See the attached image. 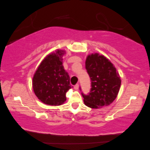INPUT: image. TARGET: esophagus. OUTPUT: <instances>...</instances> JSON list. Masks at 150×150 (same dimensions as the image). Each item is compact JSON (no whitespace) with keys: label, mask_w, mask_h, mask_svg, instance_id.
Masks as SVG:
<instances>
[{"label":"esophagus","mask_w":150,"mask_h":150,"mask_svg":"<svg viewBox=\"0 0 150 150\" xmlns=\"http://www.w3.org/2000/svg\"><path fill=\"white\" fill-rule=\"evenodd\" d=\"M79 85L78 83L76 84V85L74 86V89H76V90H77V89H79Z\"/></svg>","instance_id":"34e87169"}]
</instances>
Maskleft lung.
I'll use <instances>...</instances> for the list:
<instances>
[{"instance_id": "1", "label": "left lung", "mask_w": 150, "mask_h": 150, "mask_svg": "<svg viewBox=\"0 0 150 150\" xmlns=\"http://www.w3.org/2000/svg\"><path fill=\"white\" fill-rule=\"evenodd\" d=\"M86 69L90 76L91 88L87 95L81 93L84 104L92 108L108 106L117 98L121 85L116 68L104 56L96 53L87 56Z\"/></svg>"}]
</instances>
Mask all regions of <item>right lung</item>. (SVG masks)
I'll return each mask as SVG.
<instances>
[{
  "label": "right lung",
  "instance_id": "1",
  "mask_svg": "<svg viewBox=\"0 0 150 150\" xmlns=\"http://www.w3.org/2000/svg\"><path fill=\"white\" fill-rule=\"evenodd\" d=\"M63 51L48 55L42 61L33 78V89L37 97L45 104L62 105L70 89V76L63 66Z\"/></svg>",
  "mask_w": 150,
  "mask_h": 150
}]
</instances>
